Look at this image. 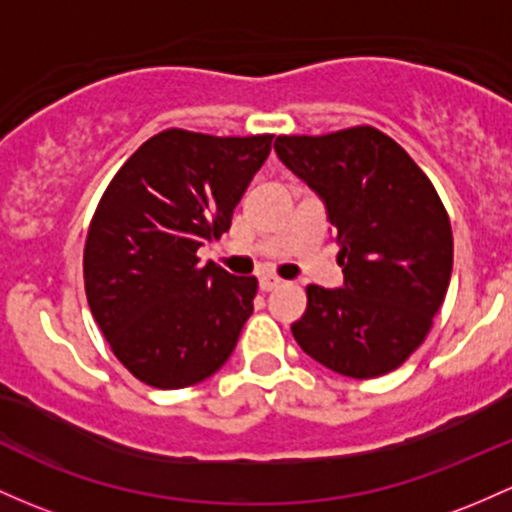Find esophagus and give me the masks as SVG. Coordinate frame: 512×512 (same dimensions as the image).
I'll return each mask as SVG.
<instances>
[{
    "mask_svg": "<svg viewBox=\"0 0 512 512\" xmlns=\"http://www.w3.org/2000/svg\"><path fill=\"white\" fill-rule=\"evenodd\" d=\"M278 285H280V278L271 276V273H263V276L258 278V288H261L263 293H271V290L278 288Z\"/></svg>",
    "mask_w": 512,
    "mask_h": 512,
    "instance_id": "34e87169",
    "label": "esophagus"
}]
</instances>
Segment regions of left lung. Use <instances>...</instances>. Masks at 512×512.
Instances as JSON below:
<instances>
[{"label": "left lung", "instance_id": "8db88e82", "mask_svg": "<svg viewBox=\"0 0 512 512\" xmlns=\"http://www.w3.org/2000/svg\"><path fill=\"white\" fill-rule=\"evenodd\" d=\"M276 153L324 202L344 273L342 288H307L295 342L342 376L393 371L425 342L452 278V224L437 190L373 126L278 136Z\"/></svg>", "mask_w": 512, "mask_h": 512}]
</instances>
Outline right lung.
<instances>
[{"label": "right lung", "mask_w": 512, "mask_h": 512, "mask_svg": "<svg viewBox=\"0 0 512 512\" xmlns=\"http://www.w3.org/2000/svg\"><path fill=\"white\" fill-rule=\"evenodd\" d=\"M271 141L161 131L104 190L85 241L87 302L114 356L148 386H195L232 356L256 278L200 266L197 249L229 232Z\"/></svg>", "instance_id": "add662e5"}]
</instances>
